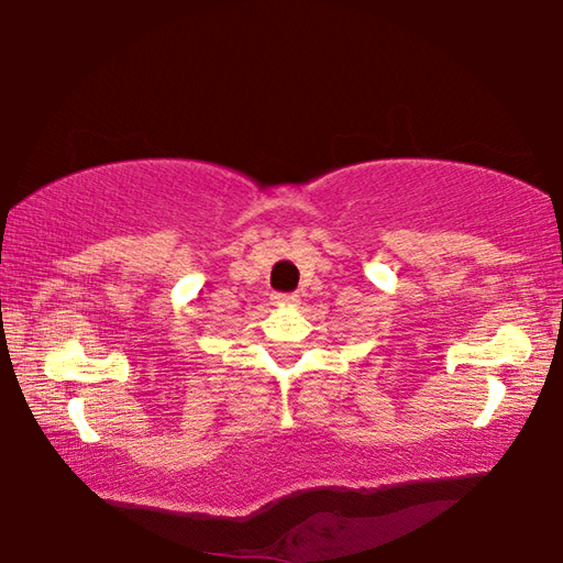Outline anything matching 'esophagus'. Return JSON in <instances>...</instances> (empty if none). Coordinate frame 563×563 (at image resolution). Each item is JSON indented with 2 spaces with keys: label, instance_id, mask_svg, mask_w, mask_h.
Instances as JSON below:
<instances>
[{
  "label": "esophagus",
  "instance_id": "34e87169",
  "mask_svg": "<svg viewBox=\"0 0 563 563\" xmlns=\"http://www.w3.org/2000/svg\"><path fill=\"white\" fill-rule=\"evenodd\" d=\"M298 295H292V292H278V295H273V302L275 305H298Z\"/></svg>",
  "mask_w": 563,
  "mask_h": 563
}]
</instances>
